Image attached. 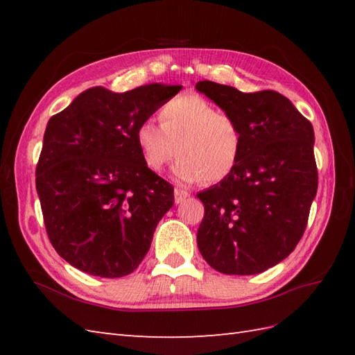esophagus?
<instances>
[{
    "mask_svg": "<svg viewBox=\"0 0 355 355\" xmlns=\"http://www.w3.org/2000/svg\"><path fill=\"white\" fill-rule=\"evenodd\" d=\"M173 197H175V202H177V205H180V202L184 201L187 197H189V193H187L186 191L178 189V187H177V189L173 191Z\"/></svg>",
    "mask_w": 355,
    "mask_h": 355,
    "instance_id": "1",
    "label": "esophagus"
}]
</instances>
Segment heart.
Returning <instances> with one entry per match:
<instances>
[{
	"label": "heart",
	"mask_w": 355,
	"mask_h": 355,
	"mask_svg": "<svg viewBox=\"0 0 355 355\" xmlns=\"http://www.w3.org/2000/svg\"><path fill=\"white\" fill-rule=\"evenodd\" d=\"M160 125L146 120L135 131L141 160L162 172L173 157V177L180 183H220L227 178L243 153L238 122L198 94H182L163 105Z\"/></svg>",
	"instance_id": "b5f03b06"
}]
</instances>
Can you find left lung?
Masks as SVG:
<instances>
[{"mask_svg": "<svg viewBox=\"0 0 355 355\" xmlns=\"http://www.w3.org/2000/svg\"><path fill=\"white\" fill-rule=\"evenodd\" d=\"M195 88L236 120L244 140L230 175L197 193L205 205L200 253L224 275L262 273L305 232L318 192L313 125L271 89L243 93L210 80Z\"/></svg>", "mask_w": 355, "mask_h": 355, "instance_id": "left-lung-1", "label": "left lung"}]
</instances>
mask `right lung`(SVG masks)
<instances>
[{"instance_id": "right-lung-1", "label": "right lung", "mask_w": 355, "mask_h": 355, "mask_svg": "<svg viewBox=\"0 0 355 355\" xmlns=\"http://www.w3.org/2000/svg\"><path fill=\"white\" fill-rule=\"evenodd\" d=\"M180 89L93 87L49 120L36 191L50 243L74 268L122 277L146 256L173 187L143 163L135 131Z\"/></svg>"}]
</instances>
